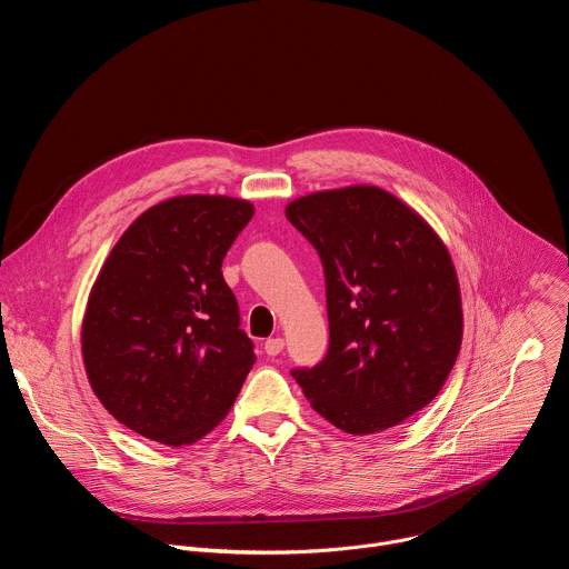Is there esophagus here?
<instances>
[{
	"mask_svg": "<svg viewBox=\"0 0 569 569\" xmlns=\"http://www.w3.org/2000/svg\"><path fill=\"white\" fill-rule=\"evenodd\" d=\"M263 349H266L268 356H279L283 351V340L281 338H270Z\"/></svg>",
	"mask_w": 569,
	"mask_h": 569,
	"instance_id": "esophagus-1",
	"label": "esophagus"
}]
</instances>
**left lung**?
<instances>
[{
	"mask_svg": "<svg viewBox=\"0 0 569 569\" xmlns=\"http://www.w3.org/2000/svg\"><path fill=\"white\" fill-rule=\"evenodd\" d=\"M286 216L327 279L329 351L290 371L312 410L349 435H373L423 410L455 367L463 327L439 236L376 187L310 193Z\"/></svg>",
	"mask_w": 569,
	"mask_h": 569,
	"instance_id": "obj_1",
	"label": "left lung"
}]
</instances>
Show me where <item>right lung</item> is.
I'll use <instances>...</instances> for the list:
<instances>
[{"label": "right lung", "mask_w": 569, "mask_h": 569, "mask_svg": "<svg viewBox=\"0 0 569 569\" xmlns=\"http://www.w3.org/2000/svg\"><path fill=\"white\" fill-rule=\"evenodd\" d=\"M254 207L182 196L119 238L88 301L83 360L106 410L137 435L189 446L213 430L254 365L220 272Z\"/></svg>", "instance_id": "add662e5"}]
</instances>
